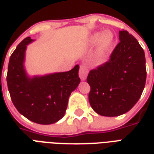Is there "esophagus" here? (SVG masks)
<instances>
[{"label":"esophagus","instance_id":"1","mask_svg":"<svg viewBox=\"0 0 154 154\" xmlns=\"http://www.w3.org/2000/svg\"><path fill=\"white\" fill-rule=\"evenodd\" d=\"M88 74V68L85 66H80L79 67V75L82 80H85Z\"/></svg>","mask_w":154,"mask_h":154}]
</instances>
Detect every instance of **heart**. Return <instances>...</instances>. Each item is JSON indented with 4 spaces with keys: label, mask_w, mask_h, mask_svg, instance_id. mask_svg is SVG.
I'll use <instances>...</instances> for the list:
<instances>
[{
    "label": "heart",
    "mask_w": 154,
    "mask_h": 154,
    "mask_svg": "<svg viewBox=\"0 0 154 154\" xmlns=\"http://www.w3.org/2000/svg\"><path fill=\"white\" fill-rule=\"evenodd\" d=\"M114 41V36L112 32L110 31L103 32V35L101 32H96L90 38V42L92 44H95L99 42L97 48V56L99 59L105 58L107 53L109 52Z\"/></svg>",
    "instance_id": "heart-1"
}]
</instances>
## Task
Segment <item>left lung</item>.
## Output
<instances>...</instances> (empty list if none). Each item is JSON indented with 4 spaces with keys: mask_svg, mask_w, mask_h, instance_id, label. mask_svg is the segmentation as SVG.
Instances as JSON below:
<instances>
[{
    "mask_svg": "<svg viewBox=\"0 0 154 154\" xmlns=\"http://www.w3.org/2000/svg\"><path fill=\"white\" fill-rule=\"evenodd\" d=\"M120 42L110 59L90 70L88 100L101 116H117L127 112L140 99L146 82L145 56L134 36L119 31Z\"/></svg>",
    "mask_w": 154,
    "mask_h": 154,
    "instance_id": "obj_1",
    "label": "left lung"
}]
</instances>
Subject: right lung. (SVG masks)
I'll return each mask as SVG.
<instances>
[{
  "instance_id": "1",
  "label": "right lung",
  "mask_w": 154,
  "mask_h": 154,
  "mask_svg": "<svg viewBox=\"0 0 154 154\" xmlns=\"http://www.w3.org/2000/svg\"><path fill=\"white\" fill-rule=\"evenodd\" d=\"M33 40L24 38L11 54L8 66V90L18 112L38 124H53L62 118L70 94L78 87L79 66L66 72L29 78L23 67L27 45Z\"/></svg>"
}]
</instances>
